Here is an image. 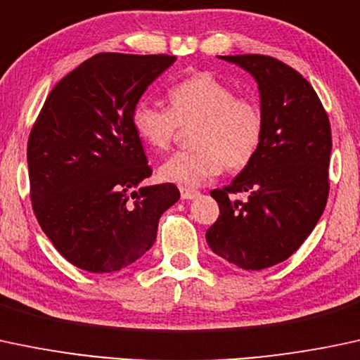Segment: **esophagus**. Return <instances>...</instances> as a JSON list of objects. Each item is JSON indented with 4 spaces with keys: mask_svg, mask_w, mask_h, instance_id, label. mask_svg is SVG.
<instances>
[{
    "mask_svg": "<svg viewBox=\"0 0 360 360\" xmlns=\"http://www.w3.org/2000/svg\"><path fill=\"white\" fill-rule=\"evenodd\" d=\"M180 195L184 200H192L195 199V197L200 195L199 191H195V188H188V187H180Z\"/></svg>",
    "mask_w": 360,
    "mask_h": 360,
    "instance_id": "34e87169",
    "label": "esophagus"
}]
</instances>
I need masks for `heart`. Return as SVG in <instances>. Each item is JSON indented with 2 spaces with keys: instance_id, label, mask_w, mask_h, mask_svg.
Instances as JSON below:
<instances>
[{
  "instance_id": "heart-1",
  "label": "heart",
  "mask_w": 360,
  "mask_h": 360,
  "mask_svg": "<svg viewBox=\"0 0 360 360\" xmlns=\"http://www.w3.org/2000/svg\"><path fill=\"white\" fill-rule=\"evenodd\" d=\"M169 108L136 103L132 126L144 144L167 151L180 127H192L193 149L173 155L160 167V176L181 187H199L223 168L238 172L250 165L265 134V115L253 98L238 96L211 72H197L173 84Z\"/></svg>"
}]
</instances>
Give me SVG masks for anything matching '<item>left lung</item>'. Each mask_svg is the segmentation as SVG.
Returning a JSON list of instances; mask_svg holds the SVG:
<instances>
[{
    "label": "left lung",
    "mask_w": 360,
    "mask_h": 360,
    "mask_svg": "<svg viewBox=\"0 0 360 360\" xmlns=\"http://www.w3.org/2000/svg\"><path fill=\"white\" fill-rule=\"evenodd\" d=\"M257 79L265 134L250 165L211 195L219 217L205 233L216 255L245 270L281 264L304 243L328 200L332 129L308 79L270 56H219ZM246 193L249 200L232 199Z\"/></svg>",
    "instance_id": "obj_1"
}]
</instances>
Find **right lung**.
I'll return each instance as SVG.
<instances>
[{"instance_id":"add662e5","label":"right lung","mask_w":360,"mask_h":360,"mask_svg":"<svg viewBox=\"0 0 360 360\" xmlns=\"http://www.w3.org/2000/svg\"><path fill=\"white\" fill-rule=\"evenodd\" d=\"M167 54L102 52L52 88L27 144L30 200L40 228L75 267L117 272L151 248L158 221L180 199L151 176L132 110L175 63Z\"/></svg>"}]
</instances>
